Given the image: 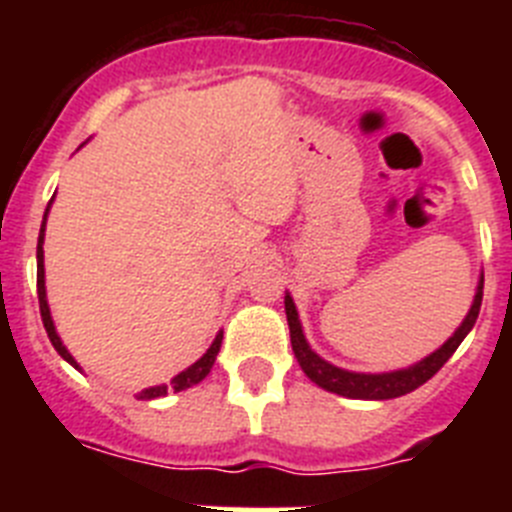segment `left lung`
<instances>
[{
  "instance_id": "8db88e82",
  "label": "left lung",
  "mask_w": 512,
  "mask_h": 512,
  "mask_svg": "<svg viewBox=\"0 0 512 512\" xmlns=\"http://www.w3.org/2000/svg\"><path fill=\"white\" fill-rule=\"evenodd\" d=\"M482 284L485 279L479 282L477 295H474L472 310L464 318V323L456 328L454 336L443 343L438 351H433L431 356H425L423 361H418L415 366H408V369H400V372H387V374H356L346 372V369H338V366L328 364L325 359H320L310 346H307L305 336H302V325L300 318H297L295 302L292 297H284V310H287V323H289V338H292V351H295L297 361H300L302 372L312 379V382L323 387L328 392H336V395L343 397H354V400H392V397L408 395V392L418 390L420 384H425L433 374L441 369L446 361L451 359L459 343L467 338L469 330L474 328L479 315V307H482Z\"/></svg>"
}]
</instances>
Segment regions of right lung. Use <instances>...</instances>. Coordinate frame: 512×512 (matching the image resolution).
Returning a JSON list of instances; mask_svg holds the SVG:
<instances>
[{
  "mask_svg": "<svg viewBox=\"0 0 512 512\" xmlns=\"http://www.w3.org/2000/svg\"><path fill=\"white\" fill-rule=\"evenodd\" d=\"M45 215H48V210H45ZM43 235H45V220L43 225H40V235H38V305H40V318H43V325H45V333H48V338H51L53 348H56L58 354L63 356V359L69 361V364L76 366L74 356L66 351V346L61 343V338H58L56 328H53V320H51V310H48V300H45V269H43ZM220 343H223V333H217V338L212 341V346L207 348V354L202 356L197 364H192L187 369V372L176 374L174 379H171V390L174 392H182L187 390V387H194V384H200L202 379L210 374L212 364H215V356L217 351H220ZM79 369V366H76ZM166 392H169V387L166 384H161V387H151V390H143L140 392V400H153V397H164Z\"/></svg>",
  "mask_w": 512,
  "mask_h": 512,
  "instance_id": "1",
  "label": "right lung"
}]
</instances>
